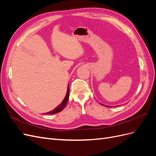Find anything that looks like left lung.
<instances>
[{"instance_id": "1", "label": "left lung", "mask_w": 156, "mask_h": 156, "mask_svg": "<svg viewBox=\"0 0 156 156\" xmlns=\"http://www.w3.org/2000/svg\"><path fill=\"white\" fill-rule=\"evenodd\" d=\"M101 105H103V106H105V107H108V106L107 105H103V104H101ZM108 107H109V106H108Z\"/></svg>"}]
</instances>
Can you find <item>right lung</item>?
Here are the masks:
<instances>
[{"label":"right lung","instance_id":"add662e5","mask_svg":"<svg viewBox=\"0 0 156 156\" xmlns=\"http://www.w3.org/2000/svg\"><path fill=\"white\" fill-rule=\"evenodd\" d=\"M69 88L68 84V88H67L66 94V96L64 98V100H62V101L61 102V103H60V104L57 107H56V108H55L53 111H51L49 112L44 113V114H46V115H53V114H56V113H58V112H59L60 111H62L64 109V108L66 107V106L67 102H68V99H69Z\"/></svg>","mask_w":156,"mask_h":156}]
</instances>
